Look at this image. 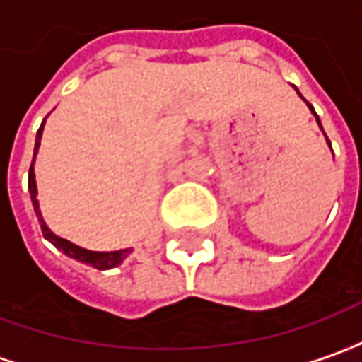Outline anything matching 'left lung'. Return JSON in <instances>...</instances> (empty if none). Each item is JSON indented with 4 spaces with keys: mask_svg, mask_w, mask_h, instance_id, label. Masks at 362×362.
<instances>
[{
    "mask_svg": "<svg viewBox=\"0 0 362 362\" xmlns=\"http://www.w3.org/2000/svg\"><path fill=\"white\" fill-rule=\"evenodd\" d=\"M295 90H296V95H298V96H300V98H303V95H300V93H298V89H296V87H295ZM303 100H304V98H303ZM304 103H306V100H304ZM306 104H308V103H306ZM308 108H310V112H312V114H314V116H316V122H318V126H320V129H322V122H320V118H318V114H316V112H314V108H312L310 104H308ZM322 132H324V129H322ZM324 135H326V134H324ZM326 141H327V143H329V139H327V137H326ZM329 147H332V145H329Z\"/></svg>",
    "mask_w": 362,
    "mask_h": 362,
    "instance_id": "obj_1",
    "label": "left lung"
}]
</instances>
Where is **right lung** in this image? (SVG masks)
I'll return each instance as SVG.
<instances>
[{
	"label": "right lung",
	"mask_w": 362,
	"mask_h": 362,
	"mask_svg": "<svg viewBox=\"0 0 362 362\" xmlns=\"http://www.w3.org/2000/svg\"><path fill=\"white\" fill-rule=\"evenodd\" d=\"M44 124H46V118H44L42 126L40 129L36 132V141H35V155H33V165H30V170H28V192H30V199H33V207H35L36 217H38V223H40V228H42V235L46 240H50L59 252H64L66 256H69L71 259H77L81 264H87V266L95 267V269H112V267L119 266L124 259L132 254V248H124V250H114V252H93L87 250V248H81L77 244L69 243L66 238L62 236L54 235L48 225L44 223L42 213H40V205H38V199H36V180H35V160H36V153H38V147H40V139H42V132H44Z\"/></svg>",
	"instance_id": "obj_1"
}]
</instances>
